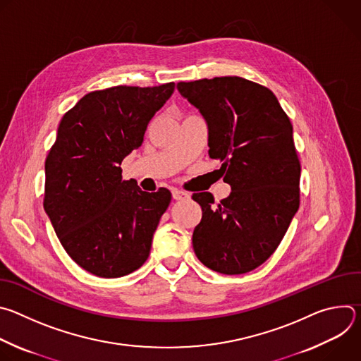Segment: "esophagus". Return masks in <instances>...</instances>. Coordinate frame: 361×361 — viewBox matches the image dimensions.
<instances>
[{"mask_svg":"<svg viewBox=\"0 0 361 361\" xmlns=\"http://www.w3.org/2000/svg\"><path fill=\"white\" fill-rule=\"evenodd\" d=\"M173 198L177 201H183V200L190 198V194L185 191H181V190H173Z\"/></svg>","mask_w":361,"mask_h":361,"instance_id":"obj_1","label":"esophagus"}]
</instances>
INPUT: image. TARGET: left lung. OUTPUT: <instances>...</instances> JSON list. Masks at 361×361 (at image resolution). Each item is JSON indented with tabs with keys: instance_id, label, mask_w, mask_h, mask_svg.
Listing matches in <instances>:
<instances>
[{
	"instance_id": "1",
	"label": "left lung",
	"mask_w": 361,
	"mask_h": 361,
	"mask_svg": "<svg viewBox=\"0 0 361 361\" xmlns=\"http://www.w3.org/2000/svg\"><path fill=\"white\" fill-rule=\"evenodd\" d=\"M209 126V154L231 192L214 204L195 192L202 217L192 233L197 259L221 274H244L277 250L300 207V160L293 126L277 97L241 77L177 84Z\"/></svg>"
}]
</instances>
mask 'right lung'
<instances>
[{
    "label": "right lung",
    "instance_id": "obj_1",
    "mask_svg": "<svg viewBox=\"0 0 361 361\" xmlns=\"http://www.w3.org/2000/svg\"><path fill=\"white\" fill-rule=\"evenodd\" d=\"M117 85L85 94L61 118L45 159L44 210L71 259L85 271L117 279L140 269L171 192L141 191L121 163L142 144L148 123L174 92Z\"/></svg>",
    "mask_w": 361,
    "mask_h": 361
}]
</instances>
